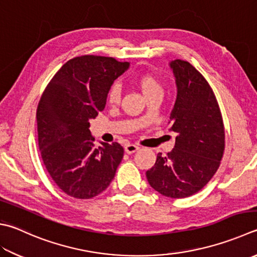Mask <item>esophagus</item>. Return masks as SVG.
<instances>
[{"instance_id": "34e87169", "label": "esophagus", "mask_w": 257, "mask_h": 257, "mask_svg": "<svg viewBox=\"0 0 257 257\" xmlns=\"http://www.w3.org/2000/svg\"><path fill=\"white\" fill-rule=\"evenodd\" d=\"M124 150H125V152H126L127 154H132V153H134V152H137L138 150H139V147L138 145H135V144H131V143H128V144H126L124 147Z\"/></svg>"}]
</instances>
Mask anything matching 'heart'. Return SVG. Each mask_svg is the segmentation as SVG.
Here are the masks:
<instances>
[{
	"mask_svg": "<svg viewBox=\"0 0 257 257\" xmlns=\"http://www.w3.org/2000/svg\"><path fill=\"white\" fill-rule=\"evenodd\" d=\"M135 83L138 84L140 89L142 90L143 95L147 98L152 95L163 93V87L161 83H160V81L153 75L143 74L135 79ZM119 98H120V87L117 83H115L109 87V89L107 91V101L112 105L117 104L119 101Z\"/></svg>",
	"mask_w": 257,
	"mask_h": 257,
	"instance_id": "b5f03b06",
	"label": "heart"
}]
</instances>
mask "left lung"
Wrapping results in <instances>:
<instances>
[{
  "label": "left lung",
  "mask_w": 257,
  "mask_h": 257,
  "mask_svg": "<svg viewBox=\"0 0 257 257\" xmlns=\"http://www.w3.org/2000/svg\"><path fill=\"white\" fill-rule=\"evenodd\" d=\"M178 88L170 115L176 145L166 157L159 153L147 178L154 190L169 198H186L200 191L220 166L225 150L222 116L210 85L186 60H173Z\"/></svg>",
  "instance_id": "obj_1"
}]
</instances>
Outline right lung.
Listing matches in <instances>:
<instances>
[{"mask_svg": "<svg viewBox=\"0 0 257 257\" xmlns=\"http://www.w3.org/2000/svg\"><path fill=\"white\" fill-rule=\"evenodd\" d=\"M128 66L112 57L72 58L41 95L37 124L42 161L58 188L72 198L98 196L122 161L124 149L117 142L95 148L89 119L105 108L109 87Z\"/></svg>", "mask_w": 257, "mask_h": 257, "instance_id": "add662e5", "label": "right lung"}]
</instances>
